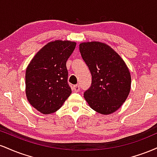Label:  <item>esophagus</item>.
Returning a JSON list of instances; mask_svg holds the SVG:
<instances>
[{"label": "esophagus", "instance_id": "esophagus-1", "mask_svg": "<svg viewBox=\"0 0 157 157\" xmlns=\"http://www.w3.org/2000/svg\"><path fill=\"white\" fill-rule=\"evenodd\" d=\"M73 89H74V91H76V92H78V91H80V86H79L78 84L75 85V86H73Z\"/></svg>", "mask_w": 157, "mask_h": 157}]
</instances>
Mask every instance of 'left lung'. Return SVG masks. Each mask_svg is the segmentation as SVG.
Masks as SVG:
<instances>
[{"mask_svg": "<svg viewBox=\"0 0 157 157\" xmlns=\"http://www.w3.org/2000/svg\"><path fill=\"white\" fill-rule=\"evenodd\" d=\"M92 80L84 97L90 107L102 114L120 108L128 96L131 78L129 70L117 52L102 43H82L79 46Z\"/></svg>", "mask_w": 157, "mask_h": 157, "instance_id": "8db88e82", "label": "left lung"}]
</instances>
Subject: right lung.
Listing matches in <instances>:
<instances>
[{
	"mask_svg": "<svg viewBox=\"0 0 157 157\" xmlns=\"http://www.w3.org/2000/svg\"><path fill=\"white\" fill-rule=\"evenodd\" d=\"M75 46L76 43L68 40L48 43L29 64L26 71V97L40 112H55L71 94L66 61Z\"/></svg>",
	"mask_w": 157,
	"mask_h": 157,
	"instance_id": "right-lung-1",
	"label": "right lung"
}]
</instances>
